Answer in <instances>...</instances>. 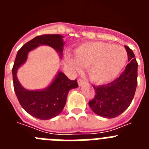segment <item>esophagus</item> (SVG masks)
<instances>
[{
    "label": "esophagus",
    "instance_id": "34e87169",
    "mask_svg": "<svg viewBox=\"0 0 149 149\" xmlns=\"http://www.w3.org/2000/svg\"><path fill=\"white\" fill-rule=\"evenodd\" d=\"M77 83H78L79 86H82L83 84H85V81H84V80H83V79H81V78H79L78 80H77Z\"/></svg>",
    "mask_w": 149,
    "mask_h": 149
}]
</instances>
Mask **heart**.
Masks as SVG:
<instances>
[{
	"mask_svg": "<svg viewBox=\"0 0 149 149\" xmlns=\"http://www.w3.org/2000/svg\"><path fill=\"white\" fill-rule=\"evenodd\" d=\"M74 56L76 60L68 58L69 64L76 70H80V65L89 67V78L98 84L109 82L118 75L127 60L123 47L102 42L82 44L75 50Z\"/></svg>",
	"mask_w": 149,
	"mask_h": 149,
	"instance_id": "1",
	"label": "heart"
}]
</instances>
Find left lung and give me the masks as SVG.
I'll return each instance as SVG.
<instances>
[{
	"instance_id": "obj_1",
	"label": "left lung",
	"mask_w": 149,
	"mask_h": 149,
	"mask_svg": "<svg viewBox=\"0 0 149 149\" xmlns=\"http://www.w3.org/2000/svg\"><path fill=\"white\" fill-rule=\"evenodd\" d=\"M129 63L125 69L113 81L101 86H93L94 98L89 105L95 113L112 119L122 114L130 106L137 86V67L135 55L125 45Z\"/></svg>"
}]
</instances>
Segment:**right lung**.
Wrapping results in <instances>:
<instances>
[{
	"instance_id": "1",
	"label": "right lung",
	"mask_w": 149,
	"mask_h": 149,
	"mask_svg": "<svg viewBox=\"0 0 149 149\" xmlns=\"http://www.w3.org/2000/svg\"><path fill=\"white\" fill-rule=\"evenodd\" d=\"M40 45L51 46L62 55L64 43L63 36L59 34L38 36L27 42L19 49L15 57L13 67V86L18 101L25 111L36 119L48 120L61 113L65 105L68 91L77 88L78 84L77 80L71 81L60 72L52 84L44 90L30 91L22 87L17 78V70L26 61L29 51Z\"/></svg>"
}]
</instances>
